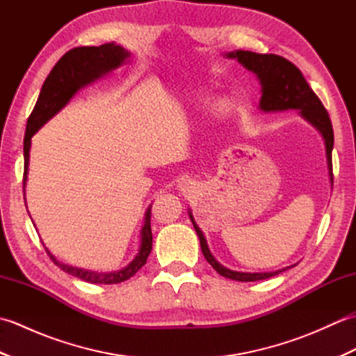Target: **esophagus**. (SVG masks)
Segmentation results:
<instances>
[{
  "mask_svg": "<svg viewBox=\"0 0 356 356\" xmlns=\"http://www.w3.org/2000/svg\"><path fill=\"white\" fill-rule=\"evenodd\" d=\"M179 190H180V193L185 194V195H191L195 191V182L191 179H188V177L182 179L179 182Z\"/></svg>",
  "mask_w": 356,
  "mask_h": 356,
  "instance_id": "obj_1",
  "label": "esophagus"
}]
</instances>
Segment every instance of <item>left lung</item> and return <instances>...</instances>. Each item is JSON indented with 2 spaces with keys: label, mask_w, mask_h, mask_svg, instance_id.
I'll use <instances>...</instances> for the list:
<instances>
[{
  "label": "left lung",
  "mask_w": 356,
  "mask_h": 356,
  "mask_svg": "<svg viewBox=\"0 0 356 356\" xmlns=\"http://www.w3.org/2000/svg\"><path fill=\"white\" fill-rule=\"evenodd\" d=\"M226 58L237 59V61L257 74L261 84V99L260 110L263 111H283V110H298L301 118L306 119L309 124L314 125L320 131L326 145L327 157V170L330 176V182L334 184V174H332V148H334V130L327 110L309 87L303 73L300 72L297 65L287 61L283 56L278 55H261L249 50H236L225 55ZM190 218L194 225L200 240L202 252L205 255L207 261L213 266L218 274L225 278L236 280V282H259V280L270 278L286 269H280L275 272H237L222 266L214 255L211 254L207 238L203 232L194 222V217L190 211Z\"/></svg>",
  "instance_id": "obj_1"
}]
</instances>
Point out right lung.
Listing matches in <instances>:
<instances>
[{
	"label": "right lung",
	"instance_id": "add662e5",
	"mask_svg": "<svg viewBox=\"0 0 356 356\" xmlns=\"http://www.w3.org/2000/svg\"><path fill=\"white\" fill-rule=\"evenodd\" d=\"M130 58V51L125 50L115 42L102 44L99 47H76L67 51L59 59L56 65L53 67L50 74L42 84L40 97H38L32 115L29 116L26 136H24V195H26V182L29 172V151L32 143L33 134L40 128L50 120L56 113L64 108L73 95L87 84H92L96 79L104 76L105 73L118 69L127 59ZM26 200V197H24ZM153 248V234H151V205L148 207L145 217H143V226L140 231V246L139 252L136 254L133 261L127 268L115 272H93L81 268L69 266L56 260L47 248L49 257L59 269L70 275L78 277L88 283L97 284H116L122 283L125 280L131 278L143 264L147 263L148 255Z\"/></svg>",
	"mask_w": 356,
	"mask_h": 356
}]
</instances>
